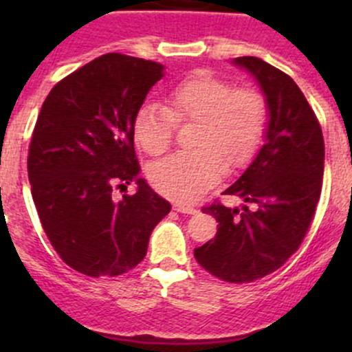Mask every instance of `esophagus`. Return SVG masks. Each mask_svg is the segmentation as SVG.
I'll use <instances>...</instances> for the list:
<instances>
[{"mask_svg": "<svg viewBox=\"0 0 352 352\" xmlns=\"http://www.w3.org/2000/svg\"><path fill=\"white\" fill-rule=\"evenodd\" d=\"M173 209L179 212H184V214H196L197 209L192 208V206H186V204H173Z\"/></svg>", "mask_w": 352, "mask_h": 352, "instance_id": "obj_1", "label": "esophagus"}]
</instances>
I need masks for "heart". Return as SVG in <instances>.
<instances>
[{"label": "heart", "mask_w": 352, "mask_h": 352, "mask_svg": "<svg viewBox=\"0 0 352 352\" xmlns=\"http://www.w3.org/2000/svg\"><path fill=\"white\" fill-rule=\"evenodd\" d=\"M177 122L196 120L192 151L156 162L150 180L163 196L189 202L214 186L228 166H242L257 151L265 129V102L257 90L232 88L196 71L166 91V107L146 102L133 119L134 141L148 155L168 150Z\"/></svg>", "instance_id": "obj_1"}]
</instances>
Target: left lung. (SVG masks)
Wrapping results in <instances>:
<instances>
[{"label":"left lung","mask_w":352,"mask_h":352,"mask_svg":"<svg viewBox=\"0 0 352 352\" xmlns=\"http://www.w3.org/2000/svg\"><path fill=\"white\" fill-rule=\"evenodd\" d=\"M233 65L257 80L269 122L254 162L223 194L254 208H202L219 225L194 257L223 281L250 283L281 267L303 242L320 199L325 148L317 116L291 76L252 56Z\"/></svg>","instance_id":"left-lung-1"}]
</instances>
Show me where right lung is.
I'll use <instances>...</instances> for the list:
<instances>
[{"mask_svg": "<svg viewBox=\"0 0 352 352\" xmlns=\"http://www.w3.org/2000/svg\"><path fill=\"white\" fill-rule=\"evenodd\" d=\"M160 63L110 52L59 81L42 104L28 148V180L42 228L69 267L119 276L144 258L170 202L140 179L133 119L163 78ZM138 186L120 201L111 187Z\"/></svg>", "mask_w": 352, "mask_h": 352, "instance_id": "obj_1", "label": "right lung"}]
</instances>
